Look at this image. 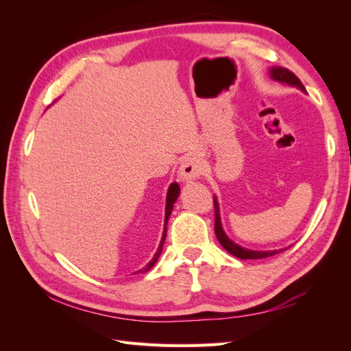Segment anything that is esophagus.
I'll list each match as a JSON object with an SVG mask.
<instances>
[{
  "instance_id": "34e87169",
  "label": "esophagus",
  "mask_w": 351,
  "mask_h": 351,
  "mask_svg": "<svg viewBox=\"0 0 351 351\" xmlns=\"http://www.w3.org/2000/svg\"><path fill=\"white\" fill-rule=\"evenodd\" d=\"M202 161L197 155H187L178 169V178L182 182H192L202 176Z\"/></svg>"
}]
</instances>
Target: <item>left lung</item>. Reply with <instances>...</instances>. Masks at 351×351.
Wrapping results in <instances>:
<instances>
[{
  "mask_svg": "<svg viewBox=\"0 0 351 351\" xmlns=\"http://www.w3.org/2000/svg\"><path fill=\"white\" fill-rule=\"evenodd\" d=\"M271 73V77L277 82L281 83H287V84H291V86L299 88L300 90L306 92L303 83L300 82V79L295 76L293 71H290L289 69H284V67H272L269 70ZM214 208H215V236L218 239V241L221 243V246L224 247L227 252H230L231 254H234V256L240 258V259H262V258H269L274 256V254H277L282 250L287 249H281V250H271V252H258V250H249V249H244L239 244H236L234 241H231L227 234L222 230L221 226V218H219V208H218V202L217 199H214Z\"/></svg>",
  "mask_w": 351,
  "mask_h": 351,
  "instance_id": "8db88e82",
  "label": "left lung"
}]
</instances>
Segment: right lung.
I'll return each mask as SVG.
<instances>
[{
	"label": "right lung",
	"instance_id": "1",
	"mask_svg": "<svg viewBox=\"0 0 351 351\" xmlns=\"http://www.w3.org/2000/svg\"><path fill=\"white\" fill-rule=\"evenodd\" d=\"M178 195H180V187H178V184H177V183H173L171 186H169V189H168V193H167V205H165V226H164V234H162L161 243H159V247H158V250H156V253H155L154 259H152L149 263H147L143 269L137 271V272H134V274H139V272H146V271H149V269L154 267V265H155V262L158 261L159 254H161V252H162V246H164V241H165V237H167V222H168L169 215H171V210H173V206H174V204H176V200H177Z\"/></svg>",
	"mask_w": 351,
	"mask_h": 351
}]
</instances>
